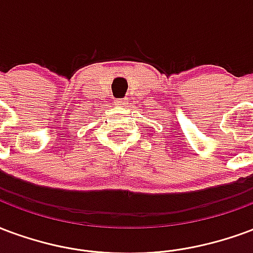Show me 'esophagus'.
<instances>
[{
  "label": "esophagus",
  "instance_id": "esophagus-1",
  "mask_svg": "<svg viewBox=\"0 0 253 253\" xmlns=\"http://www.w3.org/2000/svg\"><path fill=\"white\" fill-rule=\"evenodd\" d=\"M128 104V101L126 98H123V99H116V105L117 106H125V105Z\"/></svg>",
  "mask_w": 253,
  "mask_h": 253
}]
</instances>
